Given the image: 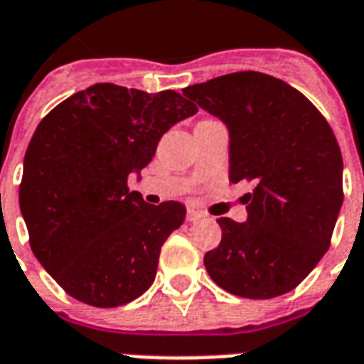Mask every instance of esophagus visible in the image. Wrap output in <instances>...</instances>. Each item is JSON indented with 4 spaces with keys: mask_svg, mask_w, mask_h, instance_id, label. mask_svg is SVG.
<instances>
[{
    "mask_svg": "<svg viewBox=\"0 0 364 364\" xmlns=\"http://www.w3.org/2000/svg\"><path fill=\"white\" fill-rule=\"evenodd\" d=\"M203 216H205V214L203 213H199V210H197V208H188V210H186V220L188 222H197V220H201Z\"/></svg>",
    "mask_w": 364,
    "mask_h": 364,
    "instance_id": "34e87169",
    "label": "esophagus"
}]
</instances>
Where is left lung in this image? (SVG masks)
<instances>
[{
    "instance_id": "8db88e82",
    "label": "left lung",
    "mask_w": 364,
    "mask_h": 364,
    "mask_svg": "<svg viewBox=\"0 0 364 364\" xmlns=\"http://www.w3.org/2000/svg\"><path fill=\"white\" fill-rule=\"evenodd\" d=\"M188 102L230 131V180L252 182L243 224L220 218L205 255L214 283L267 300L296 289L323 258L343 201L342 151L321 112L289 83L235 72L186 87Z\"/></svg>"
}]
</instances>
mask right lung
I'll return each mask as SVG.
<instances>
[{"mask_svg": "<svg viewBox=\"0 0 364 364\" xmlns=\"http://www.w3.org/2000/svg\"><path fill=\"white\" fill-rule=\"evenodd\" d=\"M196 112L176 91L97 83L41 119L24 156L18 201L33 255L70 296L117 308L150 289L186 207L148 205L127 180L151 161L174 123Z\"/></svg>", "mask_w": 364, "mask_h": 364, "instance_id": "1", "label": "right lung"}]
</instances>
